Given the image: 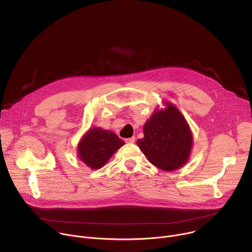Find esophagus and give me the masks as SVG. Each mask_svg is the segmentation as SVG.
Returning <instances> with one entry per match:
<instances>
[{
    "label": "esophagus",
    "instance_id": "34e87169",
    "mask_svg": "<svg viewBox=\"0 0 252 252\" xmlns=\"http://www.w3.org/2000/svg\"><path fill=\"white\" fill-rule=\"evenodd\" d=\"M125 140H126V142H127V143H133L134 140H135V137L132 136V137H129V138H126Z\"/></svg>",
    "mask_w": 252,
    "mask_h": 252
}]
</instances>
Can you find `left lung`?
Masks as SVG:
<instances>
[{"mask_svg": "<svg viewBox=\"0 0 252 252\" xmlns=\"http://www.w3.org/2000/svg\"><path fill=\"white\" fill-rule=\"evenodd\" d=\"M156 112L143 126V136L136 145L150 162L170 171L185 164L189 157L192 135L183 115L170 103Z\"/></svg>", "mask_w": 252, "mask_h": 252, "instance_id": "1", "label": "left lung"}]
</instances>
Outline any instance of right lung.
Segmentation results:
<instances>
[{
	"label": "right lung",
	"instance_id": "right-lung-1",
	"mask_svg": "<svg viewBox=\"0 0 252 252\" xmlns=\"http://www.w3.org/2000/svg\"><path fill=\"white\" fill-rule=\"evenodd\" d=\"M124 145L125 141L113 131L94 127L80 141L79 158L91 168L97 169Z\"/></svg>",
	"mask_w": 252,
	"mask_h": 252
}]
</instances>
